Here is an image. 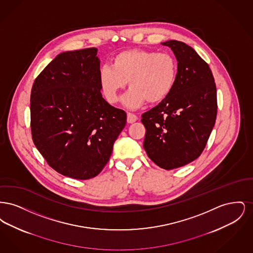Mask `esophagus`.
<instances>
[{
    "mask_svg": "<svg viewBox=\"0 0 253 253\" xmlns=\"http://www.w3.org/2000/svg\"><path fill=\"white\" fill-rule=\"evenodd\" d=\"M136 121H137V117L135 115H133L132 113L127 114V122L128 123H133Z\"/></svg>",
    "mask_w": 253,
    "mask_h": 253,
    "instance_id": "1",
    "label": "esophagus"
}]
</instances>
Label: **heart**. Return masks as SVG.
<instances>
[{"mask_svg": "<svg viewBox=\"0 0 253 253\" xmlns=\"http://www.w3.org/2000/svg\"><path fill=\"white\" fill-rule=\"evenodd\" d=\"M177 62L168 53L130 49L117 54L111 66L99 69L98 82L104 98L114 104L129 84L131 89L122 98L130 109L141 107L146 101L157 103L169 96L175 84Z\"/></svg>", "mask_w": 253, "mask_h": 253, "instance_id": "b5f03b06", "label": "heart"}]
</instances>
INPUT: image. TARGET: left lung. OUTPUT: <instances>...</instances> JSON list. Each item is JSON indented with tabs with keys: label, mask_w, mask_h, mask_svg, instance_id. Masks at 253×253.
Here are the masks:
<instances>
[{
	"label": "left lung",
	"mask_w": 253,
	"mask_h": 253,
	"mask_svg": "<svg viewBox=\"0 0 253 253\" xmlns=\"http://www.w3.org/2000/svg\"><path fill=\"white\" fill-rule=\"evenodd\" d=\"M177 60L175 84L157 106L142 115L145 151L157 166L172 169L201 155L215 124L216 86L211 68L194 49L170 40Z\"/></svg>",
	"instance_id": "obj_1"
}]
</instances>
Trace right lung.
Masks as SVG:
<instances>
[{"label":"right lung","instance_id":"add662e5","mask_svg":"<svg viewBox=\"0 0 253 253\" xmlns=\"http://www.w3.org/2000/svg\"><path fill=\"white\" fill-rule=\"evenodd\" d=\"M96 54L94 47L60 53L31 90L34 144L50 167L80 180L102 170L126 125V113L100 93Z\"/></svg>","mask_w":253,"mask_h":253}]
</instances>
